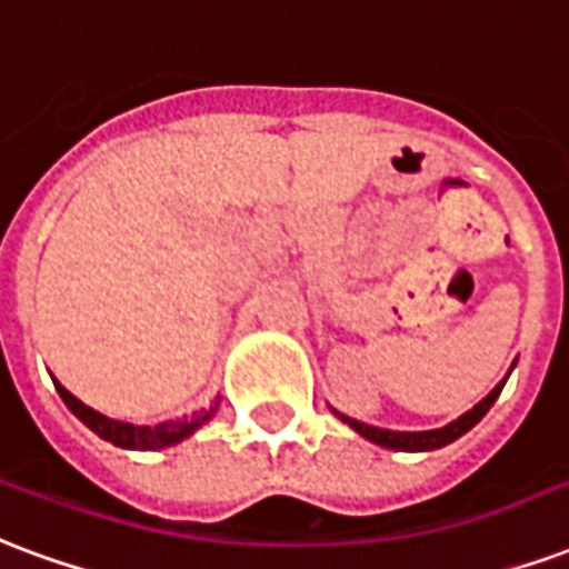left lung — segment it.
Masks as SVG:
<instances>
[{
	"label": "left lung",
	"instance_id": "1",
	"mask_svg": "<svg viewBox=\"0 0 569 569\" xmlns=\"http://www.w3.org/2000/svg\"><path fill=\"white\" fill-rule=\"evenodd\" d=\"M503 382H498L495 389L488 391L486 398H482L473 410H467L465 416H458L456 422H449L446 428H435V431H386V428H373V425L356 422V419H347V416L340 413L338 416L343 422H349L352 431H359L361 437H368L370 443H380L386 446V449H398V452H428V449H440V446L452 443V440H458L461 435H467V431L488 413V407L498 401Z\"/></svg>",
	"mask_w": 569,
	"mask_h": 569
}]
</instances>
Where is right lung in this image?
<instances>
[{
	"label": "right lung",
	"instance_id": "1",
	"mask_svg": "<svg viewBox=\"0 0 569 569\" xmlns=\"http://www.w3.org/2000/svg\"><path fill=\"white\" fill-rule=\"evenodd\" d=\"M57 391H60V398L66 401L71 413L78 416L90 431L108 440L113 446H123V449H162V446H171V443H180L183 437H189L199 425H204L213 416V407L210 410H201V413L189 416V419H180V422H166V425H156V428H134L129 422H113L108 416L96 413L90 410L87 403H81L74 395H71L66 386L57 382Z\"/></svg>",
	"mask_w": 569,
	"mask_h": 569
}]
</instances>
